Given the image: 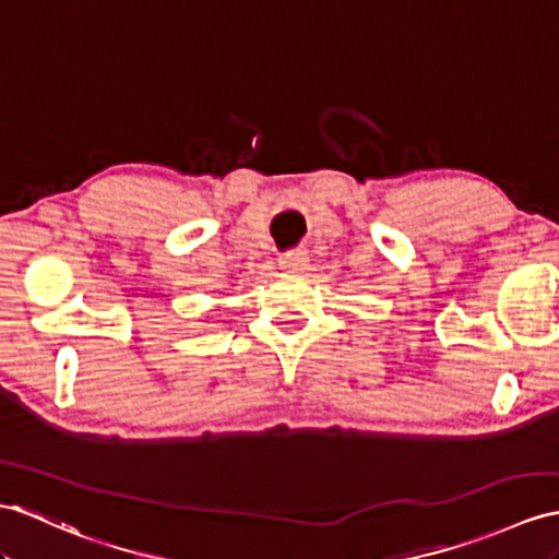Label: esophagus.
I'll return each instance as SVG.
<instances>
[{
  "instance_id": "1",
  "label": "esophagus",
  "mask_w": 559,
  "mask_h": 559,
  "mask_svg": "<svg viewBox=\"0 0 559 559\" xmlns=\"http://www.w3.org/2000/svg\"><path fill=\"white\" fill-rule=\"evenodd\" d=\"M280 265H282V270H287V272H301L308 265V253L301 251V249L282 253L280 255Z\"/></svg>"
}]
</instances>
